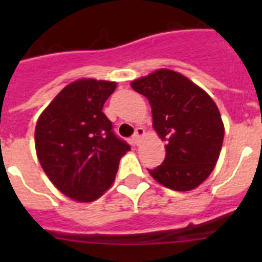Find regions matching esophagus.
Returning <instances> with one entry per match:
<instances>
[{
  "instance_id": "34e87169",
  "label": "esophagus",
  "mask_w": 262,
  "mask_h": 262,
  "mask_svg": "<svg viewBox=\"0 0 262 262\" xmlns=\"http://www.w3.org/2000/svg\"><path fill=\"white\" fill-rule=\"evenodd\" d=\"M144 128L143 127H138V128L135 129V134H134L133 136V143L134 144H139V142H140V139L144 136Z\"/></svg>"
}]
</instances>
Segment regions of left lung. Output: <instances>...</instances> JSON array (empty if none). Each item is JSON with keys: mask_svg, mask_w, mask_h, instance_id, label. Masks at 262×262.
Instances as JSON below:
<instances>
[{"mask_svg": "<svg viewBox=\"0 0 262 262\" xmlns=\"http://www.w3.org/2000/svg\"><path fill=\"white\" fill-rule=\"evenodd\" d=\"M131 86L148 98L154 128L166 143L163 164L148 169L152 177L177 191L200 186L214 170L224 138L221 113L211 97L169 69L138 78Z\"/></svg>", "mask_w": 262, "mask_h": 262, "instance_id": "8db88e82", "label": "left lung"}]
</instances>
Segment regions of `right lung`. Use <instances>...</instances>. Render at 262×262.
<instances>
[{"mask_svg":"<svg viewBox=\"0 0 262 262\" xmlns=\"http://www.w3.org/2000/svg\"><path fill=\"white\" fill-rule=\"evenodd\" d=\"M117 84L82 78L69 84L39 117L35 148L39 163L67 196L92 202L113 185L120 157L131 149L103 114Z\"/></svg>","mask_w":262,"mask_h":262,"instance_id":"1","label":"right lung"}]
</instances>
